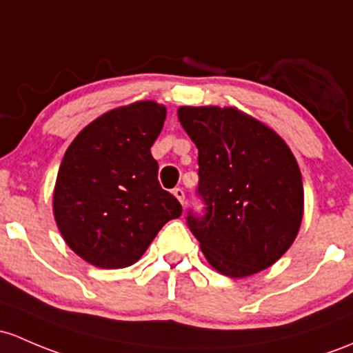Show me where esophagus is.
Listing matches in <instances>:
<instances>
[{
  "label": "esophagus",
  "mask_w": 353,
  "mask_h": 353,
  "mask_svg": "<svg viewBox=\"0 0 353 353\" xmlns=\"http://www.w3.org/2000/svg\"><path fill=\"white\" fill-rule=\"evenodd\" d=\"M174 196H176V198L177 199H179V203H181V205H186V192H184V189H181V188H176V189H174Z\"/></svg>",
  "instance_id": "1"
}]
</instances>
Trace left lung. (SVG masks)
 Here are the masks:
<instances>
[{
	"instance_id": "left-lung-1",
	"label": "left lung",
	"mask_w": 353,
	"mask_h": 353,
	"mask_svg": "<svg viewBox=\"0 0 353 353\" xmlns=\"http://www.w3.org/2000/svg\"><path fill=\"white\" fill-rule=\"evenodd\" d=\"M181 125L198 147V194L205 216L188 225L206 261L228 277H248L276 264L296 240L304 191L288 143L236 108L181 106Z\"/></svg>"
}]
</instances>
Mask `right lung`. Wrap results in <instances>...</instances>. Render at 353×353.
<instances>
[{
    "instance_id": "obj_1",
    "label": "right lung",
    "mask_w": 353,
    "mask_h": 353,
    "mask_svg": "<svg viewBox=\"0 0 353 353\" xmlns=\"http://www.w3.org/2000/svg\"><path fill=\"white\" fill-rule=\"evenodd\" d=\"M165 106L135 101L106 111L72 140L54 188V218L65 243L91 265L135 264L183 206L157 181L150 147Z\"/></svg>"
}]
</instances>
